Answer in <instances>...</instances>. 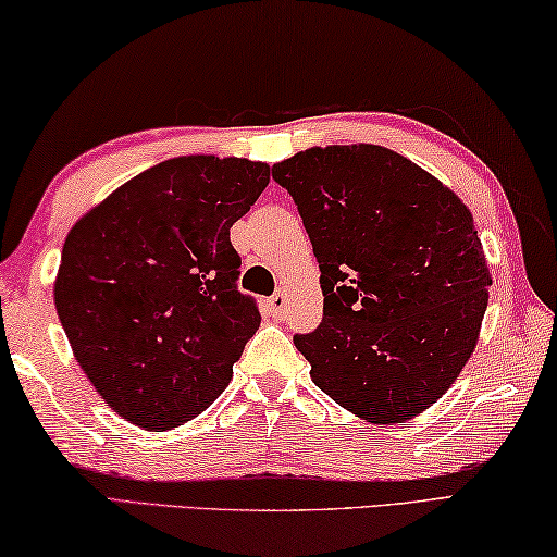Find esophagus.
<instances>
[{
	"label": "esophagus",
	"instance_id": "34e87169",
	"mask_svg": "<svg viewBox=\"0 0 557 557\" xmlns=\"http://www.w3.org/2000/svg\"><path fill=\"white\" fill-rule=\"evenodd\" d=\"M286 308H288V294L284 288H278L276 294L269 298V313L281 321V318L286 315Z\"/></svg>",
	"mask_w": 557,
	"mask_h": 557
}]
</instances>
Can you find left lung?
Returning <instances> with one entry per match:
<instances>
[{
  "label": "left lung",
  "instance_id": "1",
  "mask_svg": "<svg viewBox=\"0 0 557 557\" xmlns=\"http://www.w3.org/2000/svg\"><path fill=\"white\" fill-rule=\"evenodd\" d=\"M321 267L323 323L296 335L327 397L372 424L430 409L476 348L491 273L469 207L382 145L273 165Z\"/></svg>",
  "mask_w": 557,
  "mask_h": 557
}]
</instances>
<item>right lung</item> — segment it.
<instances>
[{
	"label": "right lung",
	"mask_w": 557,
	"mask_h": 557,
	"mask_svg": "<svg viewBox=\"0 0 557 557\" xmlns=\"http://www.w3.org/2000/svg\"><path fill=\"white\" fill-rule=\"evenodd\" d=\"M267 162L182 154L127 180L71 226L53 304L71 350L125 422L165 432L230 385L259 331L230 242Z\"/></svg>",
	"instance_id": "1"
}]
</instances>
